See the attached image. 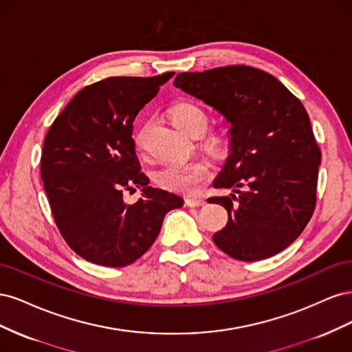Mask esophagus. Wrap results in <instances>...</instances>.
<instances>
[{"mask_svg": "<svg viewBox=\"0 0 352 352\" xmlns=\"http://www.w3.org/2000/svg\"><path fill=\"white\" fill-rule=\"evenodd\" d=\"M206 201L204 199H199V198H186L185 199V206L186 207H201L204 206Z\"/></svg>", "mask_w": 352, "mask_h": 352, "instance_id": "1", "label": "esophagus"}]
</instances>
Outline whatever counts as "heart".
Segmentation results:
<instances>
[{"label": "heart", "instance_id": "b5f03b06", "mask_svg": "<svg viewBox=\"0 0 352 352\" xmlns=\"http://www.w3.org/2000/svg\"><path fill=\"white\" fill-rule=\"evenodd\" d=\"M173 124L188 136H201L208 126V116L194 102H177L170 111ZM144 133L135 136V146L142 148ZM204 145L212 153H220L225 146V140L220 135H210ZM211 176V167L207 162L197 160L189 163H168L155 173V180L164 189L182 194H194Z\"/></svg>", "mask_w": 352, "mask_h": 352}]
</instances>
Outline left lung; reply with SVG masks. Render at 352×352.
Returning <instances> with one entry per match:
<instances>
[{"instance_id": "obj_1", "label": "left lung", "mask_w": 352, "mask_h": 352, "mask_svg": "<svg viewBox=\"0 0 352 352\" xmlns=\"http://www.w3.org/2000/svg\"><path fill=\"white\" fill-rule=\"evenodd\" d=\"M175 87L230 123V154L212 186L233 194L208 199L229 214L212 241L241 261L289 247L313 216L322 160L301 101L272 74L250 66L185 72Z\"/></svg>"}]
</instances>
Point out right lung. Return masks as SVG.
<instances>
[{
	"instance_id": "1",
	"label": "right lung",
	"mask_w": 352,
	"mask_h": 352,
	"mask_svg": "<svg viewBox=\"0 0 352 352\" xmlns=\"http://www.w3.org/2000/svg\"><path fill=\"white\" fill-rule=\"evenodd\" d=\"M173 74L92 83L50 127L41 177L61 236L87 261L132 264L154 243L167 212L184 206L179 195L148 185L132 140L135 117ZM133 186L143 198L126 205L122 190Z\"/></svg>"
}]
</instances>
